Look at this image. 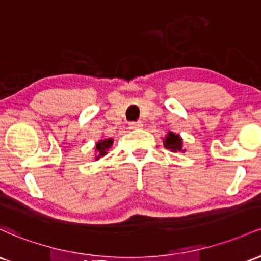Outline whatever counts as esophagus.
Returning a JSON list of instances; mask_svg holds the SVG:
<instances>
[{"mask_svg": "<svg viewBox=\"0 0 261 261\" xmlns=\"http://www.w3.org/2000/svg\"><path fill=\"white\" fill-rule=\"evenodd\" d=\"M128 126H130L131 130H137V128H141L142 127V122L141 121H133L128 124Z\"/></svg>", "mask_w": 261, "mask_h": 261, "instance_id": "esophagus-1", "label": "esophagus"}]
</instances>
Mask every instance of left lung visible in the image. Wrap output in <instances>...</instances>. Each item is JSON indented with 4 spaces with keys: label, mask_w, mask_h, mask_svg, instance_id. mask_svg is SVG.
<instances>
[{
    "label": "left lung",
    "mask_w": 261,
    "mask_h": 261,
    "mask_svg": "<svg viewBox=\"0 0 261 261\" xmlns=\"http://www.w3.org/2000/svg\"><path fill=\"white\" fill-rule=\"evenodd\" d=\"M163 145H165L166 148L172 151V152L182 151V139L179 137V135H176L173 133H168V135L163 140Z\"/></svg>",
    "instance_id": "left-lung-1"
}]
</instances>
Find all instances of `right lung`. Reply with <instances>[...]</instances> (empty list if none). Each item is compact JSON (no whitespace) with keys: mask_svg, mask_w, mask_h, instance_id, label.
Segmentation results:
<instances>
[{"mask_svg":"<svg viewBox=\"0 0 261 261\" xmlns=\"http://www.w3.org/2000/svg\"><path fill=\"white\" fill-rule=\"evenodd\" d=\"M114 140L113 139H105V140H100V141L96 144V152H98V156L95 157L96 160L100 159V157H104L105 154L108 153L109 148L113 146Z\"/></svg>","mask_w":261,"mask_h":261,"instance_id":"right-lung-1","label":"right lung"}]
</instances>
